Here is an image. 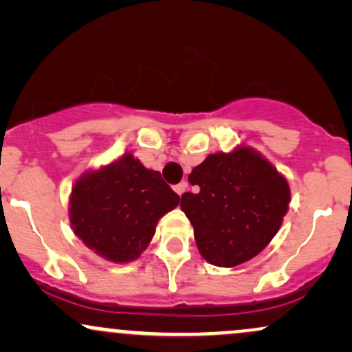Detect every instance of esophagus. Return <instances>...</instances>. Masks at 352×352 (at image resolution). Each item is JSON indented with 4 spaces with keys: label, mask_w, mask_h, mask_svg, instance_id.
<instances>
[{
    "label": "esophagus",
    "mask_w": 352,
    "mask_h": 352,
    "mask_svg": "<svg viewBox=\"0 0 352 352\" xmlns=\"http://www.w3.org/2000/svg\"><path fill=\"white\" fill-rule=\"evenodd\" d=\"M187 187H188V184L187 182H180L179 185H175V187H173V190H175L177 193H179V195L182 197L185 193V190H187Z\"/></svg>",
    "instance_id": "obj_1"
}]
</instances>
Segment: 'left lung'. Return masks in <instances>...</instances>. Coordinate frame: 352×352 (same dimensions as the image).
I'll return each mask as SVG.
<instances>
[{
  "label": "left lung",
  "mask_w": 352,
  "mask_h": 352,
  "mask_svg": "<svg viewBox=\"0 0 352 352\" xmlns=\"http://www.w3.org/2000/svg\"><path fill=\"white\" fill-rule=\"evenodd\" d=\"M188 182L199 190L185 192L180 208L192 223L201 256L221 268L245 263L265 250L292 200L288 180L245 145L208 155Z\"/></svg>",
  "instance_id": "obj_1"
}]
</instances>
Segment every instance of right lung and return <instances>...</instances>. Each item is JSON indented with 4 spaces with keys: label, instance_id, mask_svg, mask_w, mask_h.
Wrapping results in <instances>:
<instances>
[{
    "label": "right lung",
    "instance_id": "obj_1",
    "mask_svg": "<svg viewBox=\"0 0 352 352\" xmlns=\"http://www.w3.org/2000/svg\"><path fill=\"white\" fill-rule=\"evenodd\" d=\"M179 201L160 172L124 153L76 180L69 221L87 248L114 263H129L147 248L157 221Z\"/></svg>",
    "mask_w": 352,
    "mask_h": 352
}]
</instances>
